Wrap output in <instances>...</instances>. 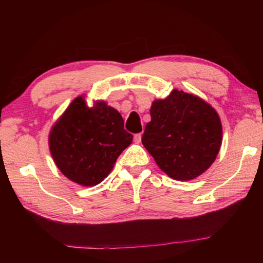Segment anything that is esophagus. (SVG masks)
Returning a JSON list of instances; mask_svg holds the SVG:
<instances>
[{
	"instance_id": "1",
	"label": "esophagus",
	"mask_w": 263,
	"mask_h": 263,
	"mask_svg": "<svg viewBox=\"0 0 263 263\" xmlns=\"http://www.w3.org/2000/svg\"><path fill=\"white\" fill-rule=\"evenodd\" d=\"M141 137H142L141 133H137V135H135V137H133V140H135L136 144H140V142H141Z\"/></svg>"
}]
</instances>
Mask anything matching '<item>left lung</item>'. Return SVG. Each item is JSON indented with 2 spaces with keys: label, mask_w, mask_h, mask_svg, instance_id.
Returning <instances> with one entry per match:
<instances>
[{
  "label": "left lung",
  "mask_w": 263,
  "mask_h": 263,
  "mask_svg": "<svg viewBox=\"0 0 263 263\" xmlns=\"http://www.w3.org/2000/svg\"><path fill=\"white\" fill-rule=\"evenodd\" d=\"M142 145L163 173L176 181L194 180L219 153L222 127L212 106L194 94L174 89L153 101Z\"/></svg>",
  "instance_id": "obj_1"
}]
</instances>
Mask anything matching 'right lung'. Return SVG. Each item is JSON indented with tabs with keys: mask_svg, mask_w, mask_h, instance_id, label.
Masks as SVG:
<instances>
[{
	"mask_svg": "<svg viewBox=\"0 0 263 263\" xmlns=\"http://www.w3.org/2000/svg\"><path fill=\"white\" fill-rule=\"evenodd\" d=\"M132 139L117 110L104 101L88 106L86 96L81 95L53 124L48 147L55 166L68 180L94 186L110 174Z\"/></svg>",
	"mask_w": 263,
	"mask_h": 263,
	"instance_id": "1",
	"label": "right lung"
}]
</instances>
